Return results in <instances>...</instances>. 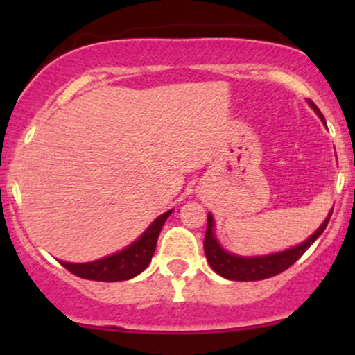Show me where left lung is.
<instances>
[{"mask_svg": "<svg viewBox=\"0 0 355 355\" xmlns=\"http://www.w3.org/2000/svg\"><path fill=\"white\" fill-rule=\"evenodd\" d=\"M309 107L319 115L322 123L325 125V118L320 113V110L315 107L312 100H307ZM334 210V209H332ZM332 210L325 217L322 225L317 229L307 240H304L299 245L287 248L282 252H274V254L267 255H254V257H242L237 254L227 252L225 248L220 245L217 235H215V220L214 215L209 214V222H207V232H205V242H203V248H205L207 260H209L210 267L222 275L223 279L229 280H239V282H252V280H263L268 277H274L280 272L287 270L292 263H295L305 254L309 247L320 237L322 232L327 227L329 220H331Z\"/></svg>", "mask_w": 355, "mask_h": 355, "instance_id": "1", "label": "left lung"}]
</instances>
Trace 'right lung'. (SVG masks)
Instances as JSON below:
<instances>
[{"instance_id": "1", "label": "right lung", "mask_w": 355, "mask_h": 355, "mask_svg": "<svg viewBox=\"0 0 355 355\" xmlns=\"http://www.w3.org/2000/svg\"><path fill=\"white\" fill-rule=\"evenodd\" d=\"M172 211L173 210H168L155 218L148 229L123 250L103 257V259L93 260V262L73 263L64 262V260H58V262L64 268H68L71 274L78 275L81 279L98 280V282H120V280L133 279V277L141 274L152 262L158 235H160L162 227H164L166 218L172 215Z\"/></svg>"}]
</instances>
